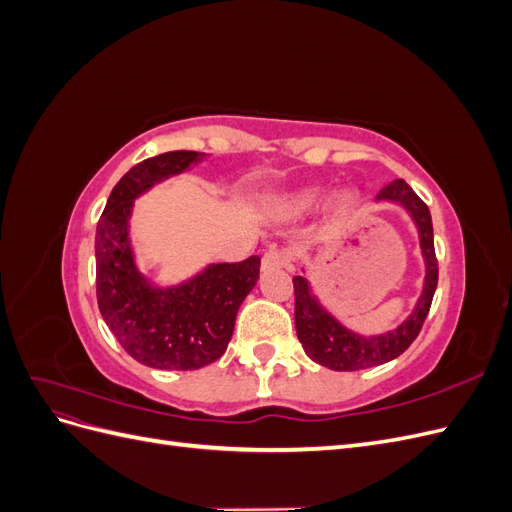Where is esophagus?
I'll return each instance as SVG.
<instances>
[{"label":"esophagus","instance_id":"esophagus-1","mask_svg":"<svg viewBox=\"0 0 512 512\" xmlns=\"http://www.w3.org/2000/svg\"><path fill=\"white\" fill-rule=\"evenodd\" d=\"M292 265V254L288 250H280V247H271L269 252L262 256V269H282Z\"/></svg>","mask_w":512,"mask_h":512}]
</instances>
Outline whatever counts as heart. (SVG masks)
Instances as JSON below:
<instances>
[{
  "instance_id": "heart-1",
  "label": "heart",
  "mask_w": 512,
  "mask_h": 512,
  "mask_svg": "<svg viewBox=\"0 0 512 512\" xmlns=\"http://www.w3.org/2000/svg\"><path fill=\"white\" fill-rule=\"evenodd\" d=\"M320 190H305V192H299L297 196H294L292 198V205L294 207H297V209H305V207H309V205H314L316 203V200L320 198ZM352 200H354V196L350 194V192H346V194H342V196H339V205H342V207H348L350 203H352Z\"/></svg>"
}]
</instances>
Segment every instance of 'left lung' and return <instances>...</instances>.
<instances>
[{
  "label": "left lung",
  "instance_id": "1",
  "mask_svg": "<svg viewBox=\"0 0 512 512\" xmlns=\"http://www.w3.org/2000/svg\"><path fill=\"white\" fill-rule=\"evenodd\" d=\"M378 200H393V203L404 205L416 222L418 235H421V250L427 262L425 288L416 309L401 327L384 335L363 337L344 329L333 316L324 312L312 290H309L305 277L294 275V324H297L299 342L309 359L335 371L376 367L404 354L421 333L433 301V292L438 286V258L436 247H433V226L427 205L414 194L404 179H395L389 185H384L378 192Z\"/></svg>",
  "mask_w": 512,
  "mask_h": 512
}]
</instances>
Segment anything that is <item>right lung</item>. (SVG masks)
Masks as SVG:
<instances>
[{
	"label": "right lung",
	"mask_w": 512,
	"mask_h": 512,
	"mask_svg": "<svg viewBox=\"0 0 512 512\" xmlns=\"http://www.w3.org/2000/svg\"><path fill=\"white\" fill-rule=\"evenodd\" d=\"M200 158L196 151H168L132 166L108 196L96 228L100 314L121 348L147 367L188 371L218 361L260 273L258 256L211 265L192 282L166 290L138 273L128 239L134 198Z\"/></svg>",
	"instance_id": "add662e5"
}]
</instances>
